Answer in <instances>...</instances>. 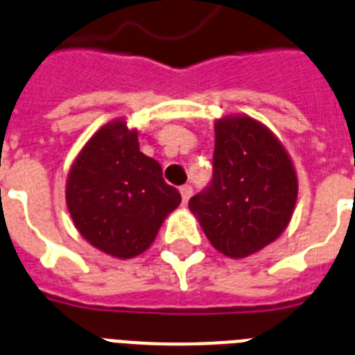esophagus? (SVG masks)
I'll use <instances>...</instances> for the list:
<instances>
[{
    "instance_id": "obj_1",
    "label": "esophagus",
    "mask_w": 355,
    "mask_h": 355,
    "mask_svg": "<svg viewBox=\"0 0 355 355\" xmlns=\"http://www.w3.org/2000/svg\"><path fill=\"white\" fill-rule=\"evenodd\" d=\"M180 195H182V200L187 204V200H189L193 195V187L189 186V184H184V186L180 187Z\"/></svg>"
}]
</instances>
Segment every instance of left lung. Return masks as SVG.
I'll list each match as a JSON object with an SVG mask.
<instances>
[{
	"mask_svg": "<svg viewBox=\"0 0 355 355\" xmlns=\"http://www.w3.org/2000/svg\"><path fill=\"white\" fill-rule=\"evenodd\" d=\"M213 178L189 200L205 236L229 258H245L274 242L287 227L297 178L287 151L251 117L214 124Z\"/></svg>",
	"mask_w": 355,
	"mask_h": 355,
	"instance_id": "1",
	"label": "left lung"
}]
</instances>
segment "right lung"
<instances>
[{"label":"right lung","mask_w":355,"mask_h":355,"mask_svg":"<svg viewBox=\"0 0 355 355\" xmlns=\"http://www.w3.org/2000/svg\"><path fill=\"white\" fill-rule=\"evenodd\" d=\"M182 196L162 178L157 160L139 150L124 121L103 126L70 169L67 204L79 233L117 258H133L153 243L164 218Z\"/></svg>","instance_id":"right-lung-1"}]
</instances>
